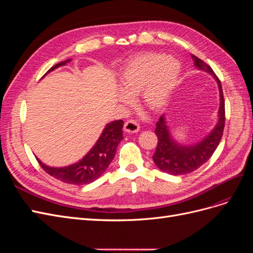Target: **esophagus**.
Listing matches in <instances>:
<instances>
[{
    "label": "esophagus",
    "instance_id": "34e87169",
    "mask_svg": "<svg viewBox=\"0 0 253 253\" xmlns=\"http://www.w3.org/2000/svg\"><path fill=\"white\" fill-rule=\"evenodd\" d=\"M125 131L126 133H137L139 131V125L137 124L136 120H127L125 124Z\"/></svg>",
    "mask_w": 253,
    "mask_h": 253
}]
</instances>
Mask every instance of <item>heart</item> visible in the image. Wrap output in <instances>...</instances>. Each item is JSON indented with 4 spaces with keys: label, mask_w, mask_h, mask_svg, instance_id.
<instances>
[{
    "label": "heart",
    "mask_w": 253,
    "mask_h": 253,
    "mask_svg": "<svg viewBox=\"0 0 253 253\" xmlns=\"http://www.w3.org/2000/svg\"><path fill=\"white\" fill-rule=\"evenodd\" d=\"M180 64L165 53L147 52L131 60L119 80L121 101L139 95L140 102L152 111H160L170 101L178 84ZM126 97H125L124 96Z\"/></svg>",
    "instance_id": "heart-1"
}]
</instances>
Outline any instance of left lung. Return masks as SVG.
<instances>
[{
    "instance_id": "obj_1",
    "label": "left lung",
    "mask_w": 253,
    "mask_h": 253,
    "mask_svg": "<svg viewBox=\"0 0 253 253\" xmlns=\"http://www.w3.org/2000/svg\"><path fill=\"white\" fill-rule=\"evenodd\" d=\"M197 70L210 74L215 79L219 90V109L217 122L212 131L194 144H181L174 139L165 115L160 116L156 124L155 134L157 147L153 160L159 170L171 175H183L195 171L212 156L221 139L225 127V101L221 84L212 68L203 60L191 55Z\"/></svg>"
}]
</instances>
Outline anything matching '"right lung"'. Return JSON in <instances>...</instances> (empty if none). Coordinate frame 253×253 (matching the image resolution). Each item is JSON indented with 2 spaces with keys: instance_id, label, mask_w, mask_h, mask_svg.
<instances>
[{
  "instance_id": "add662e5",
  "label": "right lung",
  "mask_w": 253,
  "mask_h": 253,
  "mask_svg": "<svg viewBox=\"0 0 253 253\" xmlns=\"http://www.w3.org/2000/svg\"><path fill=\"white\" fill-rule=\"evenodd\" d=\"M71 60L72 59H68L52 66L44 76L60 66H64ZM122 127H124L122 120H116L106 125L94 147L88 151L85 156H83L82 159L73 165L53 168L43 164L39 158L37 159L43 170L56 179L70 183V185H86V183L93 182L100 177L108 169L116 154L119 142L124 139Z\"/></svg>"
}]
</instances>
